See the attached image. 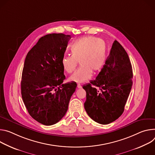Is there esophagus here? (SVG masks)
I'll return each instance as SVG.
<instances>
[{
    "label": "esophagus",
    "instance_id": "esophagus-1",
    "mask_svg": "<svg viewBox=\"0 0 155 155\" xmlns=\"http://www.w3.org/2000/svg\"><path fill=\"white\" fill-rule=\"evenodd\" d=\"M77 87H78V89H81V88H82V85H81L80 84H78Z\"/></svg>",
    "mask_w": 155,
    "mask_h": 155
}]
</instances>
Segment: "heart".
Segmentation results:
<instances>
[{
  "instance_id": "1",
  "label": "heart",
  "mask_w": 155,
  "mask_h": 155,
  "mask_svg": "<svg viewBox=\"0 0 155 155\" xmlns=\"http://www.w3.org/2000/svg\"><path fill=\"white\" fill-rule=\"evenodd\" d=\"M71 55L64 56L61 60L63 70L71 73L79 61L81 66L68 78V81L82 83L90 79L92 71H100L105 62V44L100 39L92 36L82 38L70 47Z\"/></svg>"
}]
</instances>
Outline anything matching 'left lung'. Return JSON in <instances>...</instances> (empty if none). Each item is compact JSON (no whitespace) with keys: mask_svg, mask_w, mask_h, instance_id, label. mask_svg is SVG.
<instances>
[{"mask_svg":"<svg viewBox=\"0 0 155 155\" xmlns=\"http://www.w3.org/2000/svg\"><path fill=\"white\" fill-rule=\"evenodd\" d=\"M132 78L129 56L123 47L114 41L95 80L82 87L86 92L84 108L94 121L108 124L121 116L132 89Z\"/></svg>","mask_w":155,"mask_h":155,"instance_id":"8db88e82","label":"left lung"}]
</instances>
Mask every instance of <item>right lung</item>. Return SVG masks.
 <instances>
[{"label": "right lung", "mask_w": 155, "mask_h": 155, "mask_svg": "<svg viewBox=\"0 0 155 155\" xmlns=\"http://www.w3.org/2000/svg\"><path fill=\"white\" fill-rule=\"evenodd\" d=\"M70 35L49 34L41 38L28 53L22 72L21 90L25 105L38 122L51 126L65 115L76 83L65 79L61 60Z\"/></svg>", "instance_id": "obj_1"}]
</instances>
